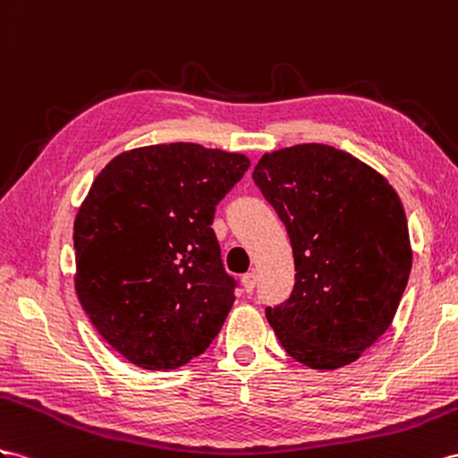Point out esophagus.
I'll use <instances>...</instances> for the list:
<instances>
[{
    "instance_id": "34e87169",
    "label": "esophagus",
    "mask_w": 458,
    "mask_h": 458,
    "mask_svg": "<svg viewBox=\"0 0 458 458\" xmlns=\"http://www.w3.org/2000/svg\"><path fill=\"white\" fill-rule=\"evenodd\" d=\"M242 284H243V290L248 292V294H251L253 288H255V284H257V276H255V273L243 275V276H242Z\"/></svg>"
}]
</instances>
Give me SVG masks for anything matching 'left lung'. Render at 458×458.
<instances>
[{
  "label": "left lung",
  "mask_w": 458,
  "mask_h": 458,
  "mask_svg": "<svg viewBox=\"0 0 458 458\" xmlns=\"http://www.w3.org/2000/svg\"><path fill=\"white\" fill-rule=\"evenodd\" d=\"M253 182L284 222L290 298L267 308L286 354L311 369L356 361L389 329L412 268L401 199L379 172L329 145L267 152Z\"/></svg>",
  "instance_id": "left-lung-1"
}]
</instances>
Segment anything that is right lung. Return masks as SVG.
<instances>
[{
  "label": "right lung",
  "instance_id": "right-lung-1",
  "mask_svg": "<svg viewBox=\"0 0 458 458\" xmlns=\"http://www.w3.org/2000/svg\"><path fill=\"white\" fill-rule=\"evenodd\" d=\"M238 152L150 145L112 158L79 207L75 292L90 323L137 368L203 354L236 300L210 228L245 170Z\"/></svg>",
  "mask_w": 458,
  "mask_h": 458
}]
</instances>
